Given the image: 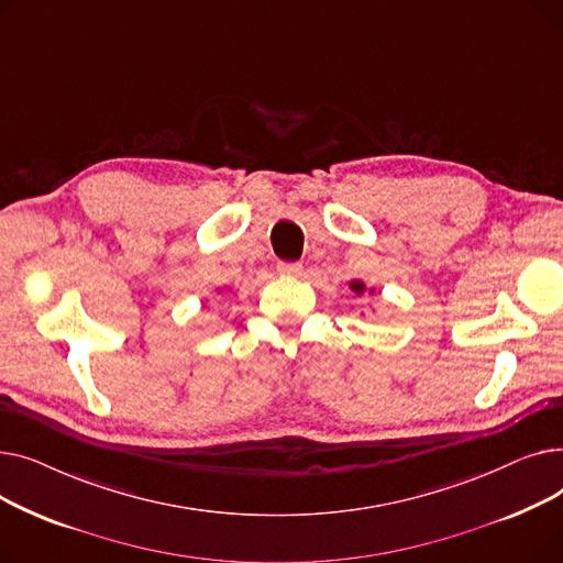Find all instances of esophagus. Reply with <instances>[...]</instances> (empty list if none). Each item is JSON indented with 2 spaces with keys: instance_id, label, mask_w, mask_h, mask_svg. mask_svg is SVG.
Returning a JSON list of instances; mask_svg holds the SVG:
<instances>
[{
  "instance_id": "1",
  "label": "esophagus",
  "mask_w": 563,
  "mask_h": 563,
  "mask_svg": "<svg viewBox=\"0 0 563 563\" xmlns=\"http://www.w3.org/2000/svg\"><path fill=\"white\" fill-rule=\"evenodd\" d=\"M303 266L299 262H280L278 264V274L280 276H299Z\"/></svg>"
}]
</instances>
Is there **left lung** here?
<instances>
[{
    "label": "left lung",
    "instance_id": "obj_1",
    "mask_svg": "<svg viewBox=\"0 0 563 563\" xmlns=\"http://www.w3.org/2000/svg\"><path fill=\"white\" fill-rule=\"evenodd\" d=\"M349 289H351V294H353V297H356V299H363L365 294H367V297H374V294H376V287H369V285H367L365 280H361V278L349 280Z\"/></svg>",
    "mask_w": 563,
    "mask_h": 563
}]
</instances>
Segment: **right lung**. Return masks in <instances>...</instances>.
Masks as SVG:
<instances>
[{
    "instance_id": "right-lung-1",
    "label": "right lung",
    "mask_w": 563,
    "mask_h": 563,
    "mask_svg": "<svg viewBox=\"0 0 563 563\" xmlns=\"http://www.w3.org/2000/svg\"><path fill=\"white\" fill-rule=\"evenodd\" d=\"M221 291H223V289H221V287H219V289H217V294H221Z\"/></svg>"
}]
</instances>
